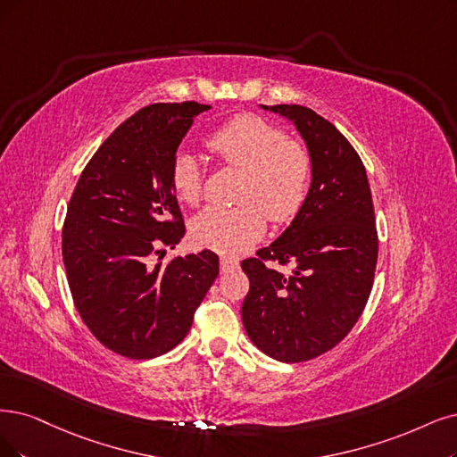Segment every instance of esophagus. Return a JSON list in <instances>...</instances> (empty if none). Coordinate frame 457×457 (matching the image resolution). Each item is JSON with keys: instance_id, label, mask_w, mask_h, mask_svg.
Segmentation results:
<instances>
[{"instance_id": "esophagus-1", "label": "esophagus", "mask_w": 457, "mask_h": 457, "mask_svg": "<svg viewBox=\"0 0 457 457\" xmlns=\"http://www.w3.org/2000/svg\"><path fill=\"white\" fill-rule=\"evenodd\" d=\"M237 267H239V262L235 258H228V256L220 258V269H222V271H229V269H237Z\"/></svg>"}]
</instances>
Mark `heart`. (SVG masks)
Returning a JSON list of instances; mask_svg holds the SVG:
<instances>
[{
    "instance_id": "obj_1",
    "label": "heart",
    "mask_w": 457,
    "mask_h": 457,
    "mask_svg": "<svg viewBox=\"0 0 457 457\" xmlns=\"http://www.w3.org/2000/svg\"><path fill=\"white\" fill-rule=\"evenodd\" d=\"M224 163L245 171L239 207H207L192 222L199 246L222 254H239L258 243L267 228L292 222L311 190L312 158L309 148L288 139L280 126L258 114H239L205 139ZM177 197L197 205L203 194V169L190 152H179L171 163Z\"/></svg>"
}]
</instances>
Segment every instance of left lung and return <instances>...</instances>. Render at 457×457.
Returning <instances> with one entry per match:
<instances>
[{
	"label": "left lung",
	"instance_id": "8db88e82",
	"mask_svg": "<svg viewBox=\"0 0 457 457\" xmlns=\"http://www.w3.org/2000/svg\"><path fill=\"white\" fill-rule=\"evenodd\" d=\"M295 126L312 158L305 205L256 258L243 326L263 353L284 363L312 360L339 345L360 320L373 288L378 235L365 167L345 135L309 107L273 105ZM295 263L284 276L266 265Z\"/></svg>",
	"mask_w": 457,
	"mask_h": 457
}]
</instances>
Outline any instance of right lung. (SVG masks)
<instances>
[{
    "label": "right lung",
    "mask_w": 457,
    "mask_h": 457,
    "mask_svg": "<svg viewBox=\"0 0 457 457\" xmlns=\"http://www.w3.org/2000/svg\"><path fill=\"white\" fill-rule=\"evenodd\" d=\"M209 109L182 101L129 116L84 167L67 207L62 256L73 303L96 339L124 358L175 348L218 277L211 250L150 265L186 233L171 163L194 118Z\"/></svg>",
    "instance_id": "right-lung-1"
}]
</instances>
